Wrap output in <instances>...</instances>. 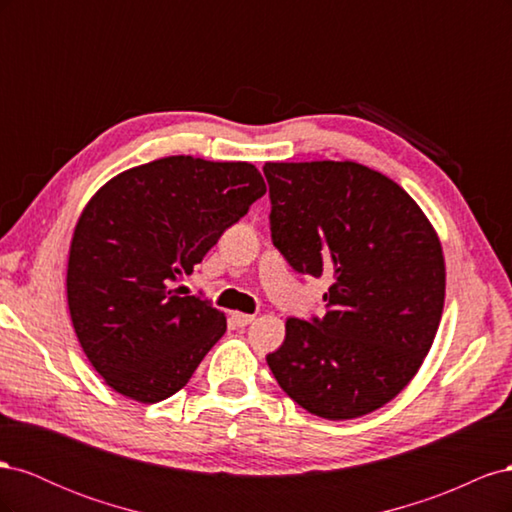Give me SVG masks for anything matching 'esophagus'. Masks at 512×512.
Returning <instances> with one entry per match:
<instances>
[{
    "label": "esophagus",
    "mask_w": 512,
    "mask_h": 512,
    "mask_svg": "<svg viewBox=\"0 0 512 512\" xmlns=\"http://www.w3.org/2000/svg\"><path fill=\"white\" fill-rule=\"evenodd\" d=\"M230 320L235 322V327L243 329V327H247V324H250V322H254V316H252V314H243V312H232Z\"/></svg>",
    "instance_id": "34e87169"
}]
</instances>
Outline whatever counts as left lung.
I'll list each match as a JSON object with an SVG mask.
<instances>
[{
  "mask_svg": "<svg viewBox=\"0 0 512 512\" xmlns=\"http://www.w3.org/2000/svg\"><path fill=\"white\" fill-rule=\"evenodd\" d=\"M271 239L303 275L333 280L324 318L286 320L267 363L284 393L329 421L389 404L436 337L446 269L410 194L356 162H267Z\"/></svg>",
  "mask_w": 512,
  "mask_h": 512,
  "instance_id": "obj_1",
  "label": "left lung"
}]
</instances>
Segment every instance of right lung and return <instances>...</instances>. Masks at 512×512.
<instances>
[{"mask_svg": "<svg viewBox=\"0 0 512 512\" xmlns=\"http://www.w3.org/2000/svg\"><path fill=\"white\" fill-rule=\"evenodd\" d=\"M267 192L247 162L170 156L123 170L76 222L68 307L89 363L141 404L183 389L226 331V316L175 284Z\"/></svg>", "mask_w": 512, "mask_h": 512, "instance_id": "1", "label": "right lung"}]
</instances>
